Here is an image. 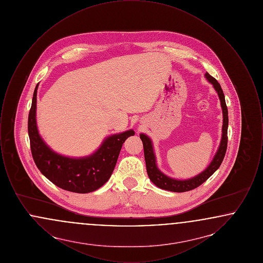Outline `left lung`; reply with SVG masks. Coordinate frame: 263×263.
Instances as JSON below:
<instances>
[{"label": "left lung", "instance_id": "obj_1", "mask_svg": "<svg viewBox=\"0 0 263 263\" xmlns=\"http://www.w3.org/2000/svg\"><path fill=\"white\" fill-rule=\"evenodd\" d=\"M205 78L211 83L214 88L216 89L219 99L221 100V106L223 110V128H222V139L219 146V149L217 151L214 159L211 163L208 165V167L192 178L184 179V180H178L172 177H168L158 168L156 163V157L154 154L153 144L150 138L146 136L145 134H140V138L143 142L144 147V156L146 161V167L147 173L150 177L151 181L157 185L158 187L162 188L164 190L174 191V192H185L192 190L194 188L198 187L203 182H205L211 175L219 168L221 163L225 158L227 145H228V124H229V117H228V108L226 105L225 96L223 92V89L221 88L220 84L217 82L215 78L209 75L208 73L205 74Z\"/></svg>", "mask_w": 263, "mask_h": 263}]
</instances>
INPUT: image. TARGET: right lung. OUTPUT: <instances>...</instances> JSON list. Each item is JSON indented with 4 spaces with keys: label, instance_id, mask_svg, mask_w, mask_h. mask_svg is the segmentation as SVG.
Masks as SVG:
<instances>
[{
    "label": "right lung",
    "instance_id": "1",
    "mask_svg": "<svg viewBox=\"0 0 263 263\" xmlns=\"http://www.w3.org/2000/svg\"><path fill=\"white\" fill-rule=\"evenodd\" d=\"M34 89L28 114V136L33 161L40 173L58 187L76 193H88L101 187L112 175L126 139L135 132L128 130L106 138L100 149L85 158H68L51 150L38 133L36 95Z\"/></svg>",
    "mask_w": 263,
    "mask_h": 263
}]
</instances>
